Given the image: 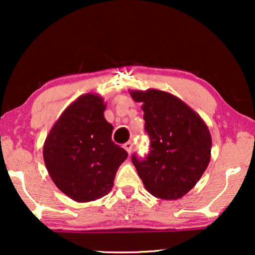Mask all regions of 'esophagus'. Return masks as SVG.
Returning a JSON list of instances; mask_svg holds the SVG:
<instances>
[{
	"instance_id": "34e87169",
	"label": "esophagus",
	"mask_w": 255,
	"mask_h": 255,
	"mask_svg": "<svg viewBox=\"0 0 255 255\" xmlns=\"http://www.w3.org/2000/svg\"><path fill=\"white\" fill-rule=\"evenodd\" d=\"M132 147H133V142H132V141H128L127 144H124V148L127 149V152L128 153V154H130V153H131Z\"/></svg>"
}]
</instances>
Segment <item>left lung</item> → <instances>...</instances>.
Here are the masks:
<instances>
[{
  "mask_svg": "<svg viewBox=\"0 0 255 255\" xmlns=\"http://www.w3.org/2000/svg\"><path fill=\"white\" fill-rule=\"evenodd\" d=\"M142 103L151 149L132 162L145 189L156 198L179 200L193 189L211 158V134L200 115L173 94L156 89L130 90Z\"/></svg>",
  "mask_w": 255,
  "mask_h": 255,
  "instance_id": "obj_1",
  "label": "left lung"
}]
</instances>
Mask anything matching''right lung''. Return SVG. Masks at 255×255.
<instances>
[{
    "label": "right lung",
    "instance_id": "1",
    "mask_svg": "<svg viewBox=\"0 0 255 255\" xmlns=\"http://www.w3.org/2000/svg\"><path fill=\"white\" fill-rule=\"evenodd\" d=\"M106 103L85 94L64 110L45 139L43 155L52 181L80 203L110 193L128 152L111 140L114 127L104 118Z\"/></svg>",
    "mask_w": 255,
    "mask_h": 255
}]
</instances>
